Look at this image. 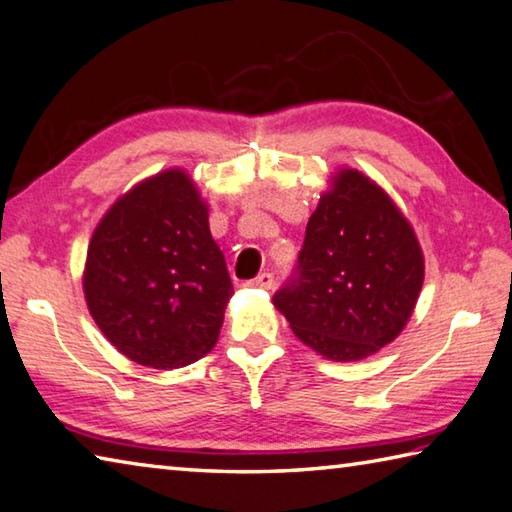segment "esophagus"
<instances>
[{
	"label": "esophagus",
	"instance_id": "1",
	"mask_svg": "<svg viewBox=\"0 0 512 512\" xmlns=\"http://www.w3.org/2000/svg\"><path fill=\"white\" fill-rule=\"evenodd\" d=\"M274 274H269V272H263V274H258L254 281H249L247 285L249 287H260V289H274Z\"/></svg>",
	"mask_w": 512,
	"mask_h": 512
}]
</instances>
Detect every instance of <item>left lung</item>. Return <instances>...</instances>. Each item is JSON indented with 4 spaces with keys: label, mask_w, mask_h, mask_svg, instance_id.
Masks as SVG:
<instances>
[{
    "label": "left lung",
    "mask_w": 512,
    "mask_h": 512,
    "mask_svg": "<svg viewBox=\"0 0 512 512\" xmlns=\"http://www.w3.org/2000/svg\"><path fill=\"white\" fill-rule=\"evenodd\" d=\"M421 285L423 254L408 220L370 178L343 169L307 223L274 305L325 359L359 361L397 339Z\"/></svg>",
    "instance_id": "left-lung-1"
}]
</instances>
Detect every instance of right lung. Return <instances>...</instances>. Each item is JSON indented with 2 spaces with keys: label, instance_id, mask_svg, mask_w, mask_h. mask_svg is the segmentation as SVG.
I'll return each mask as SVG.
<instances>
[{
  "label": "right lung",
  "instance_id": "right-lung-1",
  "mask_svg": "<svg viewBox=\"0 0 512 512\" xmlns=\"http://www.w3.org/2000/svg\"><path fill=\"white\" fill-rule=\"evenodd\" d=\"M231 294L207 205L185 171L140 182L93 231L86 305L131 361L156 370L198 361L218 341Z\"/></svg>",
  "mask_w": 512,
  "mask_h": 512
}]
</instances>
